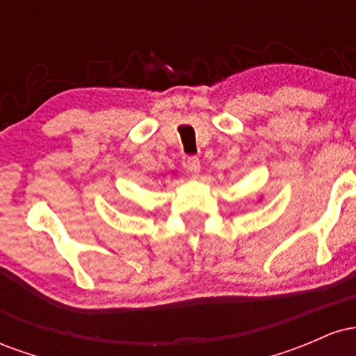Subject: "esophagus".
Masks as SVG:
<instances>
[{"label": "esophagus", "mask_w": 356, "mask_h": 356, "mask_svg": "<svg viewBox=\"0 0 356 356\" xmlns=\"http://www.w3.org/2000/svg\"><path fill=\"white\" fill-rule=\"evenodd\" d=\"M186 169H187V172H191L192 175H199V172H201V161H199L197 157H189L186 161Z\"/></svg>", "instance_id": "esophagus-1"}]
</instances>
